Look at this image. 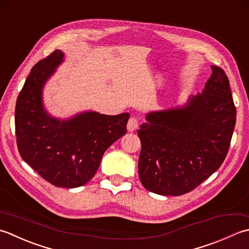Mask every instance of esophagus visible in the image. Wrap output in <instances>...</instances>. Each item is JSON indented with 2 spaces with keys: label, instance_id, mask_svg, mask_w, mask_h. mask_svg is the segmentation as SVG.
I'll return each instance as SVG.
<instances>
[{
  "label": "esophagus",
  "instance_id": "esophagus-1",
  "mask_svg": "<svg viewBox=\"0 0 249 249\" xmlns=\"http://www.w3.org/2000/svg\"><path fill=\"white\" fill-rule=\"evenodd\" d=\"M138 126H139L138 119L134 117H131L128 121V124H126V129H128L129 132H133L138 129Z\"/></svg>",
  "mask_w": 249,
  "mask_h": 249
}]
</instances>
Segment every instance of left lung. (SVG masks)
I'll list each match as a JSON object with an SVG mask.
<instances>
[{
	"mask_svg": "<svg viewBox=\"0 0 249 249\" xmlns=\"http://www.w3.org/2000/svg\"><path fill=\"white\" fill-rule=\"evenodd\" d=\"M202 93L184 105L150 111L141 124L139 176L147 190L181 196L219 169L229 149L236 109L225 71L212 65Z\"/></svg>",
	"mask_w": 249,
	"mask_h": 249,
	"instance_id": "8db88e82",
	"label": "left lung"
}]
</instances>
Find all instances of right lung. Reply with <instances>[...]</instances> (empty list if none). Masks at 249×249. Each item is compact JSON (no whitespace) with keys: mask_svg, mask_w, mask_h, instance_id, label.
Listing matches in <instances>:
<instances>
[{"mask_svg":"<svg viewBox=\"0 0 249 249\" xmlns=\"http://www.w3.org/2000/svg\"><path fill=\"white\" fill-rule=\"evenodd\" d=\"M64 53L54 50L34 65L18 95L15 109L19 154L50 184L77 188L98 171L103 154L126 133L129 113L115 116L88 110L69 119L45 109L43 89Z\"/></svg>","mask_w":249,"mask_h":249,"instance_id":"right-lung-1","label":"right lung"}]
</instances>
